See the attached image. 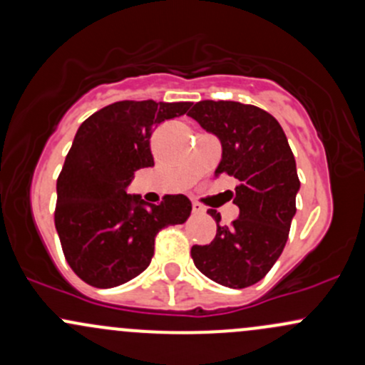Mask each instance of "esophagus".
I'll return each mask as SVG.
<instances>
[{
  "label": "esophagus",
  "mask_w": 365,
  "mask_h": 365,
  "mask_svg": "<svg viewBox=\"0 0 365 365\" xmlns=\"http://www.w3.org/2000/svg\"><path fill=\"white\" fill-rule=\"evenodd\" d=\"M192 213H195V215L205 213V208H202L201 205H197V202H194V205H192Z\"/></svg>",
  "instance_id": "esophagus-1"
}]
</instances>
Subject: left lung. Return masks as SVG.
Instances as JSON below:
<instances>
[{
    "label": "left lung",
    "instance_id": "8db88e82",
    "mask_svg": "<svg viewBox=\"0 0 365 365\" xmlns=\"http://www.w3.org/2000/svg\"><path fill=\"white\" fill-rule=\"evenodd\" d=\"M202 129L222 143V160L215 176L240 182L234 205L240 217L220 225V213L210 245H194L190 255L199 271L229 289L260 282L289 240L299 192L294 153L282 125L271 113L237 101H199L189 112Z\"/></svg>",
    "mask_w": 365,
    "mask_h": 365
}]
</instances>
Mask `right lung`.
Returning a JSON list of instances; mask_svg holds the SVG:
<instances>
[{
    "mask_svg": "<svg viewBox=\"0 0 365 365\" xmlns=\"http://www.w3.org/2000/svg\"><path fill=\"white\" fill-rule=\"evenodd\" d=\"M189 108L187 101H118L76 131L57 178L53 220L68 264L89 285L112 289L136 278L150 264L157 232L189 218L183 194L147 205L125 192L134 173L153 166V129Z\"/></svg>",
    "mask_w": 365,
    "mask_h": 365,
    "instance_id": "right-lung-1",
    "label": "right lung"
}]
</instances>
